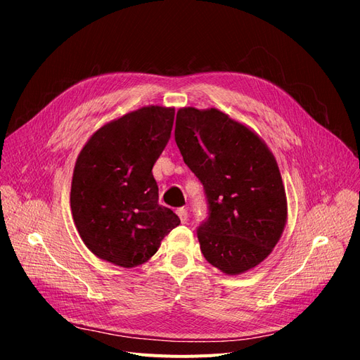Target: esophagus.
Listing matches in <instances>:
<instances>
[{
    "label": "esophagus",
    "mask_w": 360,
    "mask_h": 360,
    "mask_svg": "<svg viewBox=\"0 0 360 360\" xmlns=\"http://www.w3.org/2000/svg\"><path fill=\"white\" fill-rule=\"evenodd\" d=\"M176 214H178L179 219H181V223L182 224H187V221H188V212H187V210H184V207H179V210L176 211Z\"/></svg>",
    "instance_id": "obj_1"
}]
</instances>
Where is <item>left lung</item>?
Segmentation results:
<instances>
[{"label": "left lung", "mask_w": 360, "mask_h": 360, "mask_svg": "<svg viewBox=\"0 0 360 360\" xmlns=\"http://www.w3.org/2000/svg\"><path fill=\"white\" fill-rule=\"evenodd\" d=\"M175 141L210 202V218L197 230L205 259L226 275L256 268L287 223L285 188L271 149L215 108H181Z\"/></svg>", "instance_id": "8db88e82"}]
</instances>
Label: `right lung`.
<instances>
[{
    "mask_svg": "<svg viewBox=\"0 0 360 360\" xmlns=\"http://www.w3.org/2000/svg\"><path fill=\"white\" fill-rule=\"evenodd\" d=\"M175 108L145 106L101 125L80 150L70 207L86 248L120 268H136L179 226L158 205L153 166L167 145Z\"/></svg>",
    "mask_w": 360,
    "mask_h": 360,
    "instance_id": "right-lung-1",
    "label": "right lung"
}]
</instances>
